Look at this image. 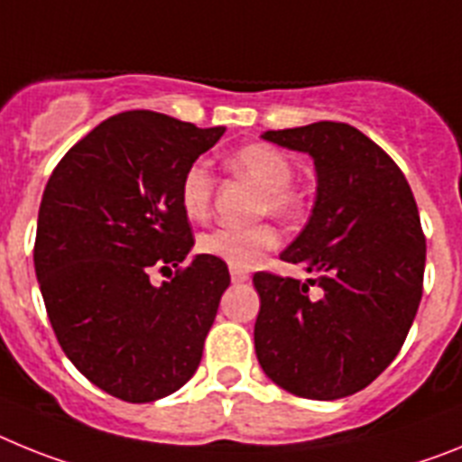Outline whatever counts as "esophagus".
I'll return each instance as SVG.
<instances>
[{
  "mask_svg": "<svg viewBox=\"0 0 462 462\" xmlns=\"http://www.w3.org/2000/svg\"><path fill=\"white\" fill-rule=\"evenodd\" d=\"M230 279L235 286H239V283H246L248 281V274L244 270H230Z\"/></svg>",
  "mask_w": 462,
  "mask_h": 462,
  "instance_id": "34e87169",
  "label": "esophagus"
}]
</instances>
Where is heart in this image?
<instances>
[{"instance_id": "obj_1", "label": "heart", "mask_w": 462, "mask_h": 462, "mask_svg": "<svg viewBox=\"0 0 462 462\" xmlns=\"http://www.w3.org/2000/svg\"><path fill=\"white\" fill-rule=\"evenodd\" d=\"M227 164L236 174L248 176L251 181L263 188V195L258 199L260 214L270 211L279 218H291L292 214H298L300 199L291 188L295 170L279 148L270 143H248L232 153ZM211 192H214V179H211L208 164L202 160L192 162L183 171L181 186H179V202L186 218H207ZM276 246H279V232L270 223H258L251 227H218L198 239L199 254L223 260L232 270H254Z\"/></svg>"}]
</instances>
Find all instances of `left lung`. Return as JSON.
Masks as SVG:
<instances>
[{"mask_svg":"<svg viewBox=\"0 0 462 462\" xmlns=\"http://www.w3.org/2000/svg\"><path fill=\"white\" fill-rule=\"evenodd\" d=\"M263 139L314 158V208L281 260L319 279L254 276L255 356L292 395L346 398L393 363L419 311L425 236L414 192L391 155L346 123L320 120ZM309 282L319 283L320 299L308 298Z\"/></svg>","mask_w":462,"mask_h":462,"instance_id":"1","label":"left lung"}]
</instances>
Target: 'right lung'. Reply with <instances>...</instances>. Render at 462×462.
Returning a JSON list of instances; mask_svg holds the SVG:
<instances>
[{"mask_svg": "<svg viewBox=\"0 0 462 462\" xmlns=\"http://www.w3.org/2000/svg\"><path fill=\"white\" fill-rule=\"evenodd\" d=\"M226 127L155 111L99 123L67 151L39 207L34 270L64 356L125 402H153L195 374L220 295L223 260L190 254L179 202L183 171ZM153 266L177 267L153 287Z\"/></svg>", "mask_w": 462, "mask_h": 462, "instance_id": "right-lung-1", "label": "right lung"}]
</instances>
